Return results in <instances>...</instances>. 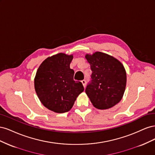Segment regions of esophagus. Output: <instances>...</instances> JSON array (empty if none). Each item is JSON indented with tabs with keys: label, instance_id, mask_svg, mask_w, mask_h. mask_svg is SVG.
<instances>
[{
	"label": "esophagus",
	"instance_id": "1",
	"mask_svg": "<svg viewBox=\"0 0 155 155\" xmlns=\"http://www.w3.org/2000/svg\"><path fill=\"white\" fill-rule=\"evenodd\" d=\"M81 83H82V84H83V87H84V88H85V87H86V81L85 80H82L81 81Z\"/></svg>",
	"mask_w": 155,
	"mask_h": 155
}]
</instances>
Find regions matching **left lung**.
Wrapping results in <instances>:
<instances>
[{
  "label": "left lung",
  "mask_w": 155,
  "mask_h": 155,
  "mask_svg": "<svg viewBox=\"0 0 155 155\" xmlns=\"http://www.w3.org/2000/svg\"><path fill=\"white\" fill-rule=\"evenodd\" d=\"M92 71L91 82L85 92L94 107L107 109L122 99L125 90L127 74L119 60L100 51L86 54Z\"/></svg>",
  "instance_id": "obj_1"
}]
</instances>
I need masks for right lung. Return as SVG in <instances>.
Here are the masks:
<instances>
[{"mask_svg": "<svg viewBox=\"0 0 155 155\" xmlns=\"http://www.w3.org/2000/svg\"><path fill=\"white\" fill-rule=\"evenodd\" d=\"M73 55L59 53L46 58L39 67L34 79L35 90L46 108L57 113L69 111L83 92L82 83L74 80L70 68Z\"/></svg>", "mask_w": 155, "mask_h": 155, "instance_id": "right-lung-1", "label": "right lung"}]
</instances>
